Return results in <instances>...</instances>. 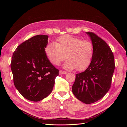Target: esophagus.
Here are the masks:
<instances>
[{
  "mask_svg": "<svg viewBox=\"0 0 127 127\" xmlns=\"http://www.w3.org/2000/svg\"><path fill=\"white\" fill-rule=\"evenodd\" d=\"M67 73V72L66 71H64L61 70H60V71H59V74H60V75H63V74H66Z\"/></svg>",
  "mask_w": 127,
  "mask_h": 127,
  "instance_id": "esophagus-1",
  "label": "esophagus"
}]
</instances>
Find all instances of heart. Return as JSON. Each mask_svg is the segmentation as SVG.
<instances>
[{"label": "heart", "mask_w": 127, "mask_h": 127, "mask_svg": "<svg viewBox=\"0 0 127 127\" xmlns=\"http://www.w3.org/2000/svg\"><path fill=\"white\" fill-rule=\"evenodd\" d=\"M45 55L50 62L58 65L66 58L64 67L68 69L83 71L93 59L94 46L90 40H82L69 35L59 37L56 43H50L45 48Z\"/></svg>", "instance_id": "b5f03b06"}]
</instances>
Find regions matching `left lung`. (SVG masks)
I'll return each instance as SVG.
<instances>
[{
  "label": "left lung",
  "mask_w": 127,
  "mask_h": 127,
  "mask_svg": "<svg viewBox=\"0 0 127 127\" xmlns=\"http://www.w3.org/2000/svg\"><path fill=\"white\" fill-rule=\"evenodd\" d=\"M86 33L94 46V55L86 69L76 75L73 94L81 102L89 104L104 96L111 87L115 69L113 53L106 42L93 32Z\"/></svg>",
  "instance_id": "left-lung-1"
}]
</instances>
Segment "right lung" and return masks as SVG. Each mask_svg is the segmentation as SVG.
Masks as SVG:
<instances>
[{"label":"right lung","instance_id":"right-lung-1","mask_svg":"<svg viewBox=\"0 0 127 127\" xmlns=\"http://www.w3.org/2000/svg\"><path fill=\"white\" fill-rule=\"evenodd\" d=\"M48 39V35L33 36L18 46L11 59L14 85L23 96L31 101L47 97L59 75V70L45 55Z\"/></svg>","mask_w":127,"mask_h":127}]
</instances>
